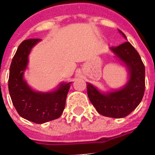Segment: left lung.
<instances>
[{
    "label": "left lung",
    "instance_id": "1",
    "mask_svg": "<svg viewBox=\"0 0 155 155\" xmlns=\"http://www.w3.org/2000/svg\"><path fill=\"white\" fill-rule=\"evenodd\" d=\"M118 31L127 39L124 33ZM110 51L127 67L128 82L122 88L107 92H102L87 82V93L91 103L100 114L113 118L125 117L139 106L143 97L145 66L140 55L129 41L110 48Z\"/></svg>",
    "mask_w": 155,
    "mask_h": 155
}]
</instances>
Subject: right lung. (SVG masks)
<instances>
[{"instance_id": "1", "label": "right lung", "mask_w": 155, "mask_h": 155, "mask_svg": "<svg viewBox=\"0 0 155 155\" xmlns=\"http://www.w3.org/2000/svg\"><path fill=\"white\" fill-rule=\"evenodd\" d=\"M41 39H27L16 50L10 67L8 88L16 111L24 119L35 124H45L58 119L62 114L70 88V82H62L48 92L31 88L24 78L31 49Z\"/></svg>"}]
</instances>
